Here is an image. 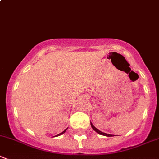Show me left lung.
<instances>
[{
    "instance_id": "8db88e82",
    "label": "left lung",
    "mask_w": 159,
    "mask_h": 159,
    "mask_svg": "<svg viewBox=\"0 0 159 159\" xmlns=\"http://www.w3.org/2000/svg\"><path fill=\"white\" fill-rule=\"evenodd\" d=\"M91 128H92V129H94V131H95L96 132L98 133L99 134H102V135L107 136V137H112V136H114L113 134H107V133H105V132H102V131H101L100 130H98V129H97V128L94 127V126L93 125V124L91 122Z\"/></svg>"
}]
</instances>
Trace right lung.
<instances>
[{"label": "right lung", "instance_id": "1", "mask_svg": "<svg viewBox=\"0 0 159 159\" xmlns=\"http://www.w3.org/2000/svg\"><path fill=\"white\" fill-rule=\"evenodd\" d=\"M67 129H68V128H67V129H65V131H62V132H61V133H60V134H57V135H55V136H59V135H61V134H64V133H65V131H66V130H67Z\"/></svg>", "mask_w": 159, "mask_h": 159}]
</instances>
